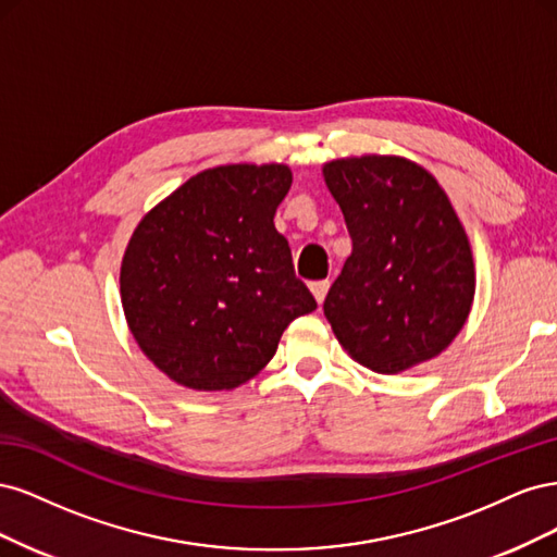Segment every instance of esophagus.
<instances>
[{"label": "esophagus", "instance_id": "obj_1", "mask_svg": "<svg viewBox=\"0 0 557 557\" xmlns=\"http://www.w3.org/2000/svg\"><path fill=\"white\" fill-rule=\"evenodd\" d=\"M309 288H311V293H313L318 305H323V299H325V295H327V290H330V281H313V283L309 285Z\"/></svg>", "mask_w": 557, "mask_h": 557}]
</instances>
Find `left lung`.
<instances>
[{
    "label": "left lung",
    "instance_id": "left-lung-1",
    "mask_svg": "<svg viewBox=\"0 0 557 557\" xmlns=\"http://www.w3.org/2000/svg\"><path fill=\"white\" fill-rule=\"evenodd\" d=\"M352 252L325 297V318L348 356L399 374L444 352L476 293L467 232L423 166L399 156L323 164Z\"/></svg>",
    "mask_w": 557,
    "mask_h": 557
}]
</instances>
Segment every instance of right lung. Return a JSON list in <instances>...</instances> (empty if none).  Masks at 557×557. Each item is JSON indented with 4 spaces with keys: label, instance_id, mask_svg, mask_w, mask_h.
Masks as SVG:
<instances>
[{
    "label": "right lung",
    "instance_id": "right-lung-1",
    "mask_svg": "<svg viewBox=\"0 0 557 557\" xmlns=\"http://www.w3.org/2000/svg\"><path fill=\"white\" fill-rule=\"evenodd\" d=\"M288 164H223L150 209L121 264L127 327L174 383L234 391L274 358L281 334L315 299L293 272L274 213Z\"/></svg>",
    "mask_w": 557,
    "mask_h": 557
}]
</instances>
